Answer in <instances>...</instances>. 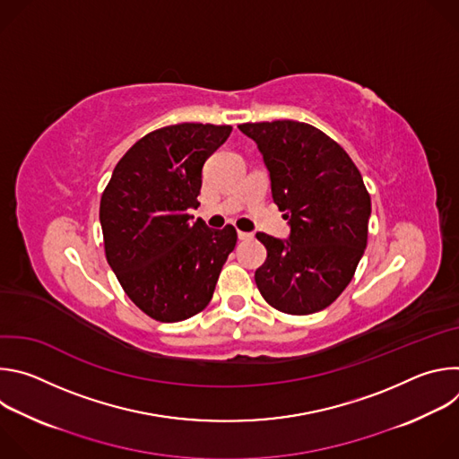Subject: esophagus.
Segmentation results:
<instances>
[{
	"mask_svg": "<svg viewBox=\"0 0 459 459\" xmlns=\"http://www.w3.org/2000/svg\"><path fill=\"white\" fill-rule=\"evenodd\" d=\"M238 238L241 239V241H250V239H254V234L252 232H238Z\"/></svg>",
	"mask_w": 459,
	"mask_h": 459,
	"instance_id": "34e87169",
	"label": "esophagus"
}]
</instances>
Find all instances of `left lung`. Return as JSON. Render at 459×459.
<instances>
[{
	"mask_svg": "<svg viewBox=\"0 0 459 459\" xmlns=\"http://www.w3.org/2000/svg\"><path fill=\"white\" fill-rule=\"evenodd\" d=\"M269 169L289 239L257 232L267 259L255 285L274 308L303 316L329 307L351 283L367 247L370 195L351 156L319 128L292 121L238 126Z\"/></svg>",
	"mask_w": 459,
	"mask_h": 459,
	"instance_id": "obj_1",
	"label": "left lung"
}]
</instances>
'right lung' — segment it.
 Here are the masks:
<instances>
[{
    "instance_id": "right-lung-1",
    "label": "right lung",
    "mask_w": 459,
    "mask_h": 459,
    "mask_svg": "<svg viewBox=\"0 0 459 459\" xmlns=\"http://www.w3.org/2000/svg\"><path fill=\"white\" fill-rule=\"evenodd\" d=\"M230 125L179 123L154 130L117 161L100 204L105 255L125 294L156 321L202 312L236 247V229L192 221L202 170Z\"/></svg>"
}]
</instances>
